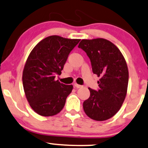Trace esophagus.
Here are the masks:
<instances>
[{"label": "esophagus", "mask_w": 148, "mask_h": 148, "mask_svg": "<svg viewBox=\"0 0 148 148\" xmlns=\"http://www.w3.org/2000/svg\"><path fill=\"white\" fill-rule=\"evenodd\" d=\"M74 86L76 88H82V85H79V84H77V83H74Z\"/></svg>", "instance_id": "1"}]
</instances>
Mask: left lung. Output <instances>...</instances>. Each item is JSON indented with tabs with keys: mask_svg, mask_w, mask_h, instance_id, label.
I'll use <instances>...</instances> for the list:
<instances>
[{
	"mask_svg": "<svg viewBox=\"0 0 148 148\" xmlns=\"http://www.w3.org/2000/svg\"><path fill=\"white\" fill-rule=\"evenodd\" d=\"M79 47L86 52L92 72L100 77L98 91L88 88L90 96L83 102V110L93 120H108L118 112L125 99L129 79L127 63L119 48L105 38L83 39Z\"/></svg>",
	"mask_w": 148,
	"mask_h": 148,
	"instance_id": "left-lung-1",
	"label": "left lung"
}]
</instances>
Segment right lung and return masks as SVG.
Returning <instances> with one entry per match:
<instances>
[{
    "label": "right lung",
    "mask_w": 148,
    "mask_h": 148,
    "mask_svg": "<svg viewBox=\"0 0 148 148\" xmlns=\"http://www.w3.org/2000/svg\"><path fill=\"white\" fill-rule=\"evenodd\" d=\"M80 39L59 36L46 37L33 48L23 72V85L27 100L38 114L51 116L63 110L72 85L55 80L60 75L70 51Z\"/></svg>",
    "instance_id": "1"
}]
</instances>
